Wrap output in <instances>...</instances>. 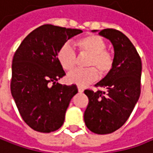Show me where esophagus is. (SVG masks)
Segmentation results:
<instances>
[{
	"instance_id": "obj_1",
	"label": "esophagus",
	"mask_w": 153,
	"mask_h": 153,
	"mask_svg": "<svg viewBox=\"0 0 153 153\" xmlns=\"http://www.w3.org/2000/svg\"><path fill=\"white\" fill-rule=\"evenodd\" d=\"M77 90H78V92H80V93L83 92V89H82V87H80V86H78V87H77Z\"/></svg>"
}]
</instances>
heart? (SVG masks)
<instances>
[{
	"label": "heart",
	"mask_w": 153,
	"mask_h": 153,
	"mask_svg": "<svg viewBox=\"0 0 153 153\" xmlns=\"http://www.w3.org/2000/svg\"><path fill=\"white\" fill-rule=\"evenodd\" d=\"M81 54L91 56L88 67L89 70H73L67 76V81L70 83L76 84L80 87L87 86L98 78V72L101 76L107 75L113 67V56L106 51V43L101 36H88L79 39L76 42ZM57 59L65 71L72 70L76 63V53L70 42H65L57 52ZM94 68L97 69H94Z\"/></svg>",
	"instance_id": "obj_1"
}]
</instances>
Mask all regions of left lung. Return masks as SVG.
Wrapping results in <instances>:
<instances>
[{
  "instance_id": "1",
  "label": "left lung",
  "mask_w": 153,
  "mask_h": 153,
  "mask_svg": "<svg viewBox=\"0 0 153 153\" xmlns=\"http://www.w3.org/2000/svg\"><path fill=\"white\" fill-rule=\"evenodd\" d=\"M98 32L114 48L113 67L96 86L106 91L85 90L89 104L84 111L87 128L97 134H109L123 126L140 96L142 62L135 47L122 32L106 28Z\"/></svg>"
}]
</instances>
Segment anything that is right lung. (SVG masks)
Wrapping results in <instances>:
<instances>
[{
  "instance_id": "add662e5",
  "label": "right lung",
  "mask_w": 153,
  "mask_h": 153,
  "mask_svg": "<svg viewBox=\"0 0 153 153\" xmlns=\"http://www.w3.org/2000/svg\"><path fill=\"white\" fill-rule=\"evenodd\" d=\"M82 32L45 24L28 34L15 53L11 94L24 122L36 131H55L64 122L77 88L57 82L65 75L57 52L69 39Z\"/></svg>"
}]
</instances>
